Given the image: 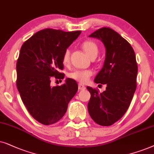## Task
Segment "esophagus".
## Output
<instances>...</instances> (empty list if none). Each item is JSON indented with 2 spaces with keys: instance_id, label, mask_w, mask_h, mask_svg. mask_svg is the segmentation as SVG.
Returning a JSON list of instances; mask_svg holds the SVG:
<instances>
[{
  "instance_id": "34e87169",
  "label": "esophagus",
  "mask_w": 154,
  "mask_h": 154,
  "mask_svg": "<svg viewBox=\"0 0 154 154\" xmlns=\"http://www.w3.org/2000/svg\"><path fill=\"white\" fill-rule=\"evenodd\" d=\"M78 89H79V90H85L86 89V87H85V85H82V84H79V85H78Z\"/></svg>"
}]
</instances>
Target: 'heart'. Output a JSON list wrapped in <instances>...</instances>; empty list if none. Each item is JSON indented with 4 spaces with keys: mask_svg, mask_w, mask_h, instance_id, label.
I'll return each instance as SVG.
<instances>
[{
    "mask_svg": "<svg viewBox=\"0 0 154 154\" xmlns=\"http://www.w3.org/2000/svg\"><path fill=\"white\" fill-rule=\"evenodd\" d=\"M83 50L87 53L89 58L97 56L98 53V48L97 44L92 41H86L82 45ZM69 60V51L68 49L65 51L63 55V63L67 64ZM92 75V72L89 69L81 70V69H75L68 74L69 78L75 79L80 83H86L89 80L90 77Z\"/></svg>",
    "mask_w": 154,
    "mask_h": 154,
    "instance_id": "b5f03b06",
    "label": "heart"
}]
</instances>
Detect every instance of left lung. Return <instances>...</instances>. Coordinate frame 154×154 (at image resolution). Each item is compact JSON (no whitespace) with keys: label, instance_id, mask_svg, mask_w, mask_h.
Returning a JSON list of instances; mask_svg holds the SVG:
<instances>
[{"label":"left lung","instance_id":"obj_1","mask_svg":"<svg viewBox=\"0 0 154 154\" xmlns=\"http://www.w3.org/2000/svg\"><path fill=\"white\" fill-rule=\"evenodd\" d=\"M89 36L101 40L105 46L103 66L94 82L107 87L102 93L87 87L91 94L88 111L96 123L109 126L124 116L134 96L138 71L136 56L128 41L112 29L101 28Z\"/></svg>","mask_w":154,"mask_h":154}]
</instances>
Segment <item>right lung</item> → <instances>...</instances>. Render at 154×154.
Listing matches in <instances>:
<instances>
[{
    "label": "right lung",
    "instance_id": "add662e5",
    "mask_svg": "<svg viewBox=\"0 0 154 154\" xmlns=\"http://www.w3.org/2000/svg\"><path fill=\"white\" fill-rule=\"evenodd\" d=\"M81 34L45 29L22 44L17 65V87L22 101L33 118L45 125L63 118L67 105L78 90L72 79L51 87V77L63 79V55Z\"/></svg>",
    "mask_w": 154,
    "mask_h": 154
}]
</instances>
